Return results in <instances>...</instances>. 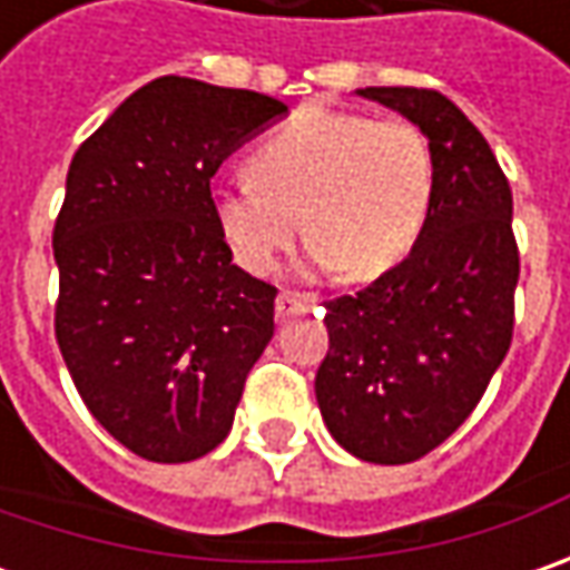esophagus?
Instances as JSON below:
<instances>
[{
	"mask_svg": "<svg viewBox=\"0 0 570 570\" xmlns=\"http://www.w3.org/2000/svg\"><path fill=\"white\" fill-rule=\"evenodd\" d=\"M311 307H317V297L301 295V292H282L278 301H275V314L282 320L295 317V314H307Z\"/></svg>",
	"mask_w": 570,
	"mask_h": 570,
	"instance_id": "obj_1",
	"label": "esophagus"
}]
</instances>
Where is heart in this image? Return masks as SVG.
I'll list each match as a JSON object with an SVG mask.
<instances>
[{"instance_id": "obj_1", "label": "heart", "mask_w": 570, "mask_h": 570, "mask_svg": "<svg viewBox=\"0 0 570 570\" xmlns=\"http://www.w3.org/2000/svg\"><path fill=\"white\" fill-rule=\"evenodd\" d=\"M247 170L212 189V218L250 275L273 273L304 225L314 269L381 278L412 253L434 189L419 126L317 107L253 145Z\"/></svg>"}]
</instances>
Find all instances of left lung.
Here are the masks:
<instances>
[{
    "mask_svg": "<svg viewBox=\"0 0 570 570\" xmlns=\"http://www.w3.org/2000/svg\"><path fill=\"white\" fill-rule=\"evenodd\" d=\"M425 132L434 189L425 228L396 269L326 301L330 352L317 403L352 456L400 466L470 419L504 362L520 275L514 199L485 136L428 88H358Z\"/></svg>",
    "mask_w": 570,
    "mask_h": 570,
    "instance_id": "left-lung-1",
    "label": "left lung"
}]
</instances>
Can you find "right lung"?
I'll use <instances>...</instances> for the list:
<instances>
[{
	"mask_svg": "<svg viewBox=\"0 0 570 570\" xmlns=\"http://www.w3.org/2000/svg\"><path fill=\"white\" fill-rule=\"evenodd\" d=\"M285 114L269 95L155 78L69 165L56 342L91 415L142 460L218 448L273 340L275 288L230 263L208 180Z\"/></svg>",
	"mask_w": 570,
	"mask_h": 570,
	"instance_id": "add662e5",
	"label": "right lung"
}]
</instances>
